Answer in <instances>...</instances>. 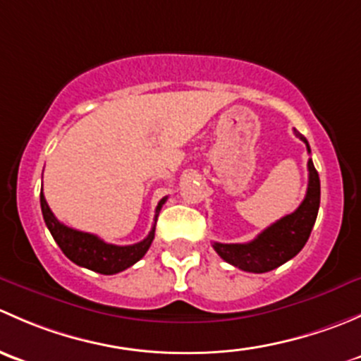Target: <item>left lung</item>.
I'll return each instance as SVG.
<instances>
[{"instance_id":"8db88e82","label":"left lung","mask_w":361,"mask_h":361,"mask_svg":"<svg viewBox=\"0 0 361 361\" xmlns=\"http://www.w3.org/2000/svg\"><path fill=\"white\" fill-rule=\"evenodd\" d=\"M295 136L304 141L307 152L311 154L307 140L297 130ZM307 192L304 201L292 214L283 216L250 243H235V245L213 243L214 251L234 267L255 274L272 271L293 258L307 243L319 209V176L311 159L307 162Z\"/></svg>"}]
</instances>
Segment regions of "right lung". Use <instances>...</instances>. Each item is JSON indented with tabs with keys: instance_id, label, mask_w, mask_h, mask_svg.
Instances as JSON below:
<instances>
[{
	"instance_id": "1",
	"label": "right lung",
	"mask_w": 361,
	"mask_h": 361,
	"mask_svg": "<svg viewBox=\"0 0 361 361\" xmlns=\"http://www.w3.org/2000/svg\"><path fill=\"white\" fill-rule=\"evenodd\" d=\"M166 199L167 197L160 199L157 209H155L154 227H152L150 234L143 241L129 246H116L108 245L103 239H99L94 234H89V232L75 231V228L61 224L54 216L52 211H50L49 204L45 201V195H43V188L42 194H39L43 220H45L50 234L56 239V243L63 250V253L66 255L69 260L80 265V267L90 269V271L99 272V274H116V272H122L145 257V253L150 248L152 241L155 238V224H157L159 211L162 207V204L166 202Z\"/></svg>"
}]
</instances>
